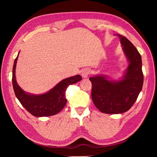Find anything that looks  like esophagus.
Listing matches in <instances>:
<instances>
[{
	"label": "esophagus",
	"mask_w": 157,
	"mask_h": 157,
	"mask_svg": "<svg viewBox=\"0 0 157 157\" xmlns=\"http://www.w3.org/2000/svg\"><path fill=\"white\" fill-rule=\"evenodd\" d=\"M90 74V69L89 68H84L82 70L81 75L83 78H87L88 76Z\"/></svg>",
	"instance_id": "obj_1"
}]
</instances>
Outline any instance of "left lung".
I'll return each mask as SVG.
<instances>
[{
    "label": "left lung",
    "mask_w": 157,
    "mask_h": 157,
    "mask_svg": "<svg viewBox=\"0 0 157 157\" xmlns=\"http://www.w3.org/2000/svg\"><path fill=\"white\" fill-rule=\"evenodd\" d=\"M117 36L129 63L122 78L119 80H109L103 75H96L89 78L92 82V99L95 106L107 114H120L129 110L144 84L140 54L125 36Z\"/></svg>",
    "instance_id": "1"
}]
</instances>
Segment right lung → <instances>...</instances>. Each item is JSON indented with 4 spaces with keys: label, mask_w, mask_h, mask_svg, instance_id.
<instances>
[{
    "label": "right lung",
    "mask_w": 157,
    "mask_h": 157,
    "mask_svg": "<svg viewBox=\"0 0 157 157\" xmlns=\"http://www.w3.org/2000/svg\"><path fill=\"white\" fill-rule=\"evenodd\" d=\"M17 58L15 59L12 70V84L16 98L23 107L35 117H49L59 113L67 103L65 91L71 84L77 83L82 79L80 75L63 79L50 91L45 94L35 95L27 93L19 86L16 79Z\"/></svg>",
    "instance_id": "obj_1"
}]
</instances>
